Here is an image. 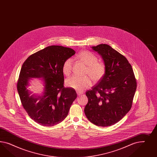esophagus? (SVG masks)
<instances>
[{
	"label": "esophagus",
	"instance_id": "1",
	"mask_svg": "<svg viewBox=\"0 0 157 157\" xmlns=\"http://www.w3.org/2000/svg\"><path fill=\"white\" fill-rule=\"evenodd\" d=\"M76 93H77V95H81L83 94V93L82 91H77Z\"/></svg>",
	"mask_w": 157,
	"mask_h": 157
}]
</instances>
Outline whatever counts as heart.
Segmentation results:
<instances>
[{"mask_svg": "<svg viewBox=\"0 0 157 157\" xmlns=\"http://www.w3.org/2000/svg\"><path fill=\"white\" fill-rule=\"evenodd\" d=\"M78 57L83 62L87 68L85 71L86 74H88L94 81H100L104 76L106 72V67L104 64L101 62H98L97 57L93 53L88 51H81L78 55ZM73 60L70 58L64 62L62 67L63 74L68 76L72 71ZM66 85L72 89L77 90H83L91 85V81L89 76L83 77L72 76L66 80Z\"/></svg>", "mask_w": 157, "mask_h": 157, "instance_id": "b5f03b06", "label": "heart"}]
</instances>
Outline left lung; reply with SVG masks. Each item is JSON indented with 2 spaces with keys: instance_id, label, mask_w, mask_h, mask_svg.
Wrapping results in <instances>:
<instances>
[{
  "instance_id": "obj_1",
  "label": "left lung",
  "mask_w": 157,
  "mask_h": 157,
  "mask_svg": "<svg viewBox=\"0 0 157 157\" xmlns=\"http://www.w3.org/2000/svg\"><path fill=\"white\" fill-rule=\"evenodd\" d=\"M102 57L106 72L92 89L87 91L85 113L91 123L107 127L117 123L131 109L136 81L125 57L107 44L92 47Z\"/></svg>"
}]
</instances>
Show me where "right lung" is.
Here are the masks:
<instances>
[{
	"instance_id": "obj_1",
	"label": "right lung",
	"mask_w": 157,
	"mask_h": 157,
	"mask_svg": "<svg viewBox=\"0 0 157 157\" xmlns=\"http://www.w3.org/2000/svg\"><path fill=\"white\" fill-rule=\"evenodd\" d=\"M70 48L52 45L30 55L19 74L17 90L22 105L30 118L43 126H53L63 121L77 97L76 91L64 87L62 67L75 55ZM32 78H41L42 93L32 95L27 89Z\"/></svg>"
}]
</instances>
